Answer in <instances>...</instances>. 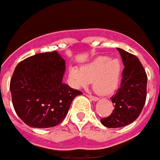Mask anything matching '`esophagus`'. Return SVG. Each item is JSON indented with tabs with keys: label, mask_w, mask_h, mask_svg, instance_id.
<instances>
[{
	"label": "esophagus",
	"mask_w": 160,
	"mask_h": 160,
	"mask_svg": "<svg viewBox=\"0 0 160 160\" xmlns=\"http://www.w3.org/2000/svg\"><path fill=\"white\" fill-rule=\"evenodd\" d=\"M88 98H90L91 100L94 101V102H97V101L99 100V98H96V97H93V96H92V95H88Z\"/></svg>",
	"instance_id": "esophagus-1"
}]
</instances>
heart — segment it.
<instances>
[{"label":"heart","mask_w":160,"mask_h":160,"mask_svg":"<svg viewBox=\"0 0 160 160\" xmlns=\"http://www.w3.org/2000/svg\"><path fill=\"white\" fill-rule=\"evenodd\" d=\"M122 74L121 60L100 56L82 65L80 68L71 66L68 78L76 88H85L93 82V89L101 95L112 94L118 88Z\"/></svg>","instance_id":"b5f03b06"}]
</instances>
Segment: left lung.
<instances>
[{
    "mask_svg": "<svg viewBox=\"0 0 160 160\" xmlns=\"http://www.w3.org/2000/svg\"><path fill=\"white\" fill-rule=\"evenodd\" d=\"M125 66L121 88L112 97L115 109L109 116L101 120L108 128H119L130 125L140 116L146 100L147 75L136 56L116 48Z\"/></svg>",
    "mask_w": 160,
    "mask_h": 160,
    "instance_id": "1",
    "label": "left lung"
}]
</instances>
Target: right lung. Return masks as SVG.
<instances>
[{
  "mask_svg": "<svg viewBox=\"0 0 160 160\" xmlns=\"http://www.w3.org/2000/svg\"><path fill=\"white\" fill-rule=\"evenodd\" d=\"M65 61L53 51L25 58L15 67L10 83L18 116L34 128H49L62 122L72 100L82 92L62 82Z\"/></svg>",
  "mask_w": 160,
  "mask_h": 160,
  "instance_id": "right-lung-1",
  "label": "right lung"
}]
</instances>
